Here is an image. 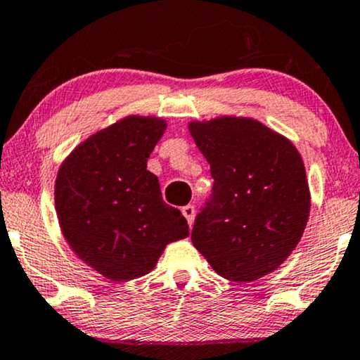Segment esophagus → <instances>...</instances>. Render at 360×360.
Returning a JSON list of instances; mask_svg holds the SVG:
<instances>
[{
    "label": "esophagus",
    "mask_w": 360,
    "mask_h": 360,
    "mask_svg": "<svg viewBox=\"0 0 360 360\" xmlns=\"http://www.w3.org/2000/svg\"><path fill=\"white\" fill-rule=\"evenodd\" d=\"M181 213H184V217L186 218V221H188V225L191 226L193 225V220H195V207L193 205H185L184 208H181Z\"/></svg>",
    "instance_id": "esophagus-1"
}]
</instances>
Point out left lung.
<instances>
[{
    "instance_id": "8db88e82",
    "label": "left lung",
    "mask_w": 360,
    "mask_h": 360,
    "mask_svg": "<svg viewBox=\"0 0 360 360\" xmlns=\"http://www.w3.org/2000/svg\"><path fill=\"white\" fill-rule=\"evenodd\" d=\"M213 188L191 241L220 276L250 283L274 271L300 243L309 186L296 147L258 120L191 122Z\"/></svg>"
}]
</instances>
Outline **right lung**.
Returning <instances> with one entry per match:
<instances>
[{
    "instance_id": "obj_1",
    "label": "right lung",
    "mask_w": 360,
    "mask_h": 360,
    "mask_svg": "<svg viewBox=\"0 0 360 360\" xmlns=\"http://www.w3.org/2000/svg\"><path fill=\"white\" fill-rule=\"evenodd\" d=\"M165 120L130 115L82 142L60 165L56 212L74 253L112 281L150 273L172 241L190 235L162 198L147 158Z\"/></svg>"
}]
</instances>
